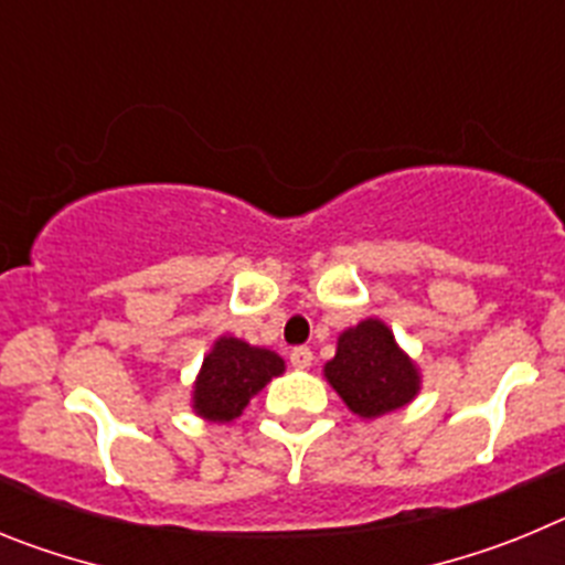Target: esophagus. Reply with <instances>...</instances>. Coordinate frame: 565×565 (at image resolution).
Returning a JSON list of instances; mask_svg holds the SVG:
<instances>
[{"instance_id": "1", "label": "esophagus", "mask_w": 565, "mask_h": 565, "mask_svg": "<svg viewBox=\"0 0 565 565\" xmlns=\"http://www.w3.org/2000/svg\"><path fill=\"white\" fill-rule=\"evenodd\" d=\"M291 364H294V367H299V371H306V367H311V364H313V351H311V348H294V351H291Z\"/></svg>"}]
</instances>
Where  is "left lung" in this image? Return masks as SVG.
<instances>
[{
    "label": "left lung",
    "instance_id": "8db88e82",
    "mask_svg": "<svg viewBox=\"0 0 565 565\" xmlns=\"http://www.w3.org/2000/svg\"><path fill=\"white\" fill-rule=\"evenodd\" d=\"M326 379L348 411L379 418L411 404L422 391L418 367L398 348L382 319H362L339 333L337 356L326 364Z\"/></svg>",
    "mask_w": 565,
    "mask_h": 565
}]
</instances>
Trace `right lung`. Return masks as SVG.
<instances>
[{
  "mask_svg": "<svg viewBox=\"0 0 565 565\" xmlns=\"http://www.w3.org/2000/svg\"><path fill=\"white\" fill-rule=\"evenodd\" d=\"M282 371L286 362L274 351L254 348L237 337H221L212 344L201 373L194 379V413L206 422H234L246 411V404Z\"/></svg>",
  "mask_w": 565,
  "mask_h": 565,
  "instance_id": "1",
  "label": "right lung"
}]
</instances>
